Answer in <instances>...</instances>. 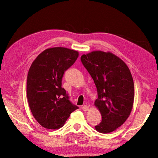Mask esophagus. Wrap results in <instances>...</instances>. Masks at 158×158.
I'll return each instance as SVG.
<instances>
[{
	"mask_svg": "<svg viewBox=\"0 0 158 158\" xmlns=\"http://www.w3.org/2000/svg\"><path fill=\"white\" fill-rule=\"evenodd\" d=\"M82 109L84 110V111H88V110H89V107L88 106H86V105H84V106L82 107Z\"/></svg>",
	"mask_w": 158,
	"mask_h": 158,
	"instance_id": "obj_1",
	"label": "esophagus"
}]
</instances>
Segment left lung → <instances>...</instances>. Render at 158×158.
Wrapping results in <instances>:
<instances>
[{"label": "left lung", "mask_w": 158, "mask_h": 158, "mask_svg": "<svg viewBox=\"0 0 158 158\" xmlns=\"http://www.w3.org/2000/svg\"><path fill=\"white\" fill-rule=\"evenodd\" d=\"M81 61L98 90L94 104L102 120L95 130L104 134L115 131L132 109L135 87L131 71L125 62L110 52L92 51L81 56Z\"/></svg>", "instance_id": "obj_1"}]
</instances>
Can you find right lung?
Here are the masks:
<instances>
[{"instance_id": "right-lung-1", "label": "right lung", "mask_w": 158, "mask_h": 158, "mask_svg": "<svg viewBox=\"0 0 158 158\" xmlns=\"http://www.w3.org/2000/svg\"><path fill=\"white\" fill-rule=\"evenodd\" d=\"M78 51L65 47L47 49L37 56L28 71L27 98L33 116L47 129L63 127L78 109L62 88L64 72L78 57Z\"/></svg>"}]
</instances>
